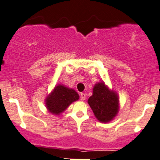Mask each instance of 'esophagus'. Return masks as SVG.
<instances>
[{
  "label": "esophagus",
  "instance_id": "esophagus-1",
  "mask_svg": "<svg viewBox=\"0 0 160 160\" xmlns=\"http://www.w3.org/2000/svg\"><path fill=\"white\" fill-rule=\"evenodd\" d=\"M80 97H81V100L82 101H84L85 99H86V95H85L84 93H81Z\"/></svg>",
  "mask_w": 160,
  "mask_h": 160
}]
</instances>
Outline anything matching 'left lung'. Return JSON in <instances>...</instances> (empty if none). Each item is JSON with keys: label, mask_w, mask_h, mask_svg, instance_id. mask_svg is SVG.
I'll use <instances>...</instances> for the list:
<instances>
[{"label": "left lung", "mask_w": 160, "mask_h": 160, "mask_svg": "<svg viewBox=\"0 0 160 160\" xmlns=\"http://www.w3.org/2000/svg\"><path fill=\"white\" fill-rule=\"evenodd\" d=\"M88 103L95 118L101 123L112 121L119 110V98L117 92L111 90L105 83H97L93 88L92 95Z\"/></svg>", "instance_id": "obj_1"}]
</instances>
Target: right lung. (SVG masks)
<instances>
[{
    "label": "right lung",
    "instance_id": "obj_1",
    "mask_svg": "<svg viewBox=\"0 0 160 160\" xmlns=\"http://www.w3.org/2000/svg\"><path fill=\"white\" fill-rule=\"evenodd\" d=\"M79 95L76 90L64 85L56 86L45 98V106L49 112L54 115L63 112L72 102L78 100Z\"/></svg>",
    "mask_w": 160,
    "mask_h": 160
}]
</instances>
